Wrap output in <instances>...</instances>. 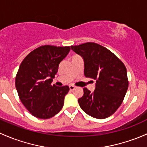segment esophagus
<instances>
[{"label":"esophagus","instance_id":"1","mask_svg":"<svg viewBox=\"0 0 147 147\" xmlns=\"http://www.w3.org/2000/svg\"><path fill=\"white\" fill-rule=\"evenodd\" d=\"M69 90H70V91L74 90V89H75V86H73V85H69Z\"/></svg>","mask_w":147,"mask_h":147}]
</instances>
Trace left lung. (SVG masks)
Here are the masks:
<instances>
[{"label":"left lung","instance_id":"1","mask_svg":"<svg viewBox=\"0 0 147 147\" xmlns=\"http://www.w3.org/2000/svg\"><path fill=\"white\" fill-rule=\"evenodd\" d=\"M71 49L84 59L85 77L96 80L94 92L83 89L84 95L78 99L80 108L95 118L111 116L123 103L127 90L125 66L111 51L96 43L71 46Z\"/></svg>","mask_w":147,"mask_h":147}]
</instances>
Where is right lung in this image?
<instances>
[{"label":"right lung","mask_w":147,"mask_h":147,"mask_svg":"<svg viewBox=\"0 0 147 147\" xmlns=\"http://www.w3.org/2000/svg\"><path fill=\"white\" fill-rule=\"evenodd\" d=\"M69 50V46H41L29 53L20 65L16 89L22 103L36 118H51L63 108L69 86L51 82Z\"/></svg>","instance_id":"add662e5"}]
</instances>
